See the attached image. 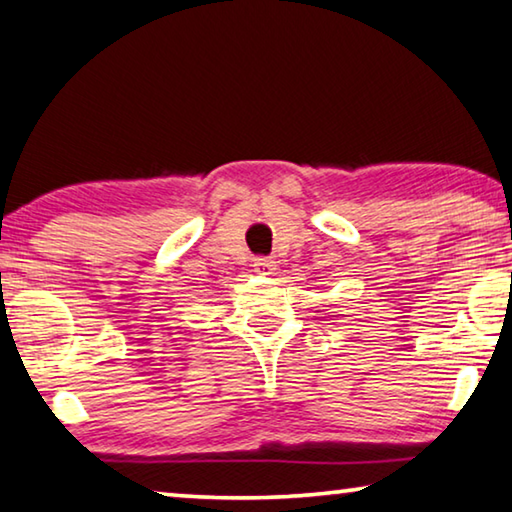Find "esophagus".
<instances>
[{
  "instance_id": "esophagus-1",
  "label": "esophagus",
  "mask_w": 512,
  "mask_h": 512,
  "mask_svg": "<svg viewBox=\"0 0 512 512\" xmlns=\"http://www.w3.org/2000/svg\"><path fill=\"white\" fill-rule=\"evenodd\" d=\"M273 269H275V262H271V259L266 257H257L253 262V271L259 275H271Z\"/></svg>"
}]
</instances>
